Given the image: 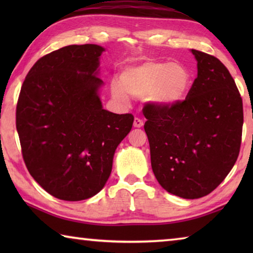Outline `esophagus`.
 I'll list each match as a JSON object with an SVG mask.
<instances>
[{
  "mask_svg": "<svg viewBox=\"0 0 253 253\" xmlns=\"http://www.w3.org/2000/svg\"><path fill=\"white\" fill-rule=\"evenodd\" d=\"M143 125H144V122L142 121V119L138 118V117H135V119H134V127L140 128Z\"/></svg>",
  "mask_w": 253,
  "mask_h": 253,
  "instance_id": "1",
  "label": "esophagus"
}]
</instances>
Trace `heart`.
Returning <instances> with one entry per match:
<instances>
[{
	"instance_id": "obj_1",
	"label": "heart",
	"mask_w": 253,
	"mask_h": 253,
	"mask_svg": "<svg viewBox=\"0 0 253 253\" xmlns=\"http://www.w3.org/2000/svg\"><path fill=\"white\" fill-rule=\"evenodd\" d=\"M121 80L114 79L110 87L113 96L124 104L129 100V93L134 97L147 95L149 100L161 106H174L185 99L192 84L185 66L156 60L127 67Z\"/></svg>"
}]
</instances>
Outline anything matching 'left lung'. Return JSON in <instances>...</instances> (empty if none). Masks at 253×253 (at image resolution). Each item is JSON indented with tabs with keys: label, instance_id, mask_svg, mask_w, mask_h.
Here are the masks:
<instances>
[{
	"label": "left lung",
	"instance_id": "8db88e82",
	"mask_svg": "<svg viewBox=\"0 0 253 253\" xmlns=\"http://www.w3.org/2000/svg\"><path fill=\"white\" fill-rule=\"evenodd\" d=\"M198 77L183 101L148 105L144 129L154 175L183 199L211 193L232 169L241 146L242 98L219 59L192 49Z\"/></svg>",
	"mask_w": 253,
	"mask_h": 253
}]
</instances>
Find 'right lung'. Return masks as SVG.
<instances>
[{
    "label": "right lung",
    "instance_id": "obj_1",
    "mask_svg": "<svg viewBox=\"0 0 253 253\" xmlns=\"http://www.w3.org/2000/svg\"><path fill=\"white\" fill-rule=\"evenodd\" d=\"M104 48L68 45L30 69L16 105L22 156L31 176L54 198L81 201L105 186L134 116L102 108L97 77Z\"/></svg>",
    "mask_w": 253,
    "mask_h": 253
}]
</instances>
